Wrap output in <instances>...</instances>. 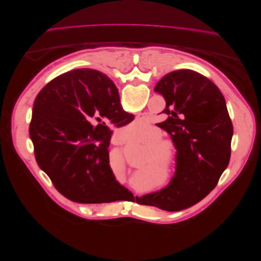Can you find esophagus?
Wrapping results in <instances>:
<instances>
[{
	"instance_id": "34e87169",
	"label": "esophagus",
	"mask_w": 261,
	"mask_h": 261,
	"mask_svg": "<svg viewBox=\"0 0 261 261\" xmlns=\"http://www.w3.org/2000/svg\"><path fill=\"white\" fill-rule=\"evenodd\" d=\"M136 122H138V123H143V122H145V119L143 118V117H140V115L136 118Z\"/></svg>"
}]
</instances>
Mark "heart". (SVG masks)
<instances>
[{
  "mask_svg": "<svg viewBox=\"0 0 261 261\" xmlns=\"http://www.w3.org/2000/svg\"><path fill=\"white\" fill-rule=\"evenodd\" d=\"M141 126L135 124V125H129L126 128V135L130 139L132 135L137 134L140 132ZM161 139V133L158 128L153 127L151 125H146L144 127V140L146 143H150V148L156 153L161 159L164 160H170L173 158V150L172 145L170 142Z\"/></svg>",
  "mask_w": 261,
  "mask_h": 261,
  "instance_id": "obj_1",
  "label": "heart"
}]
</instances>
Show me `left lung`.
I'll use <instances>...</instances> for the list:
<instances>
[{
  "label": "left lung",
  "mask_w": 261,
  "mask_h": 261,
  "mask_svg": "<svg viewBox=\"0 0 261 261\" xmlns=\"http://www.w3.org/2000/svg\"><path fill=\"white\" fill-rule=\"evenodd\" d=\"M154 90L166 100L167 119L158 126L171 135L177 164L168 187L142 196L141 204L180 212L213 191L226 170L232 123L220 89L195 71L170 72Z\"/></svg>",
  "instance_id": "left-lung-1"
}]
</instances>
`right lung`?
<instances>
[{
  "mask_svg": "<svg viewBox=\"0 0 261 261\" xmlns=\"http://www.w3.org/2000/svg\"><path fill=\"white\" fill-rule=\"evenodd\" d=\"M134 120L124 111L116 85L92 69L61 74L34 102L30 137L39 168L59 193L80 204L118 201L127 192L109 167L108 124Z\"/></svg>",
  "mask_w": 261,
  "mask_h": 261,
  "instance_id": "obj_1",
  "label": "right lung"
}]
</instances>
